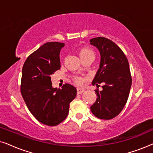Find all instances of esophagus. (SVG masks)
I'll return each instance as SVG.
<instances>
[{
    "label": "esophagus",
    "instance_id": "1",
    "mask_svg": "<svg viewBox=\"0 0 153 153\" xmlns=\"http://www.w3.org/2000/svg\"><path fill=\"white\" fill-rule=\"evenodd\" d=\"M85 91L84 88H77V94H81Z\"/></svg>",
    "mask_w": 153,
    "mask_h": 153
}]
</instances>
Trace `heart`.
I'll use <instances>...</instances> for the list:
<instances>
[{
	"mask_svg": "<svg viewBox=\"0 0 153 153\" xmlns=\"http://www.w3.org/2000/svg\"><path fill=\"white\" fill-rule=\"evenodd\" d=\"M79 55L80 56L81 58L83 57H86V56H95V53H94V51L88 47H83L81 49H79ZM75 82H76L77 84H81L83 82V79L80 78V77H76L75 78Z\"/></svg>",
	"mask_w": 153,
	"mask_h": 153,
	"instance_id": "heart-1",
	"label": "heart"
}]
</instances>
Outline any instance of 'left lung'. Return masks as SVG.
<instances>
[{"label": "left lung", "instance_id": "8db88e82", "mask_svg": "<svg viewBox=\"0 0 153 153\" xmlns=\"http://www.w3.org/2000/svg\"><path fill=\"white\" fill-rule=\"evenodd\" d=\"M90 42L99 50L101 57L92 84H103L102 91H95L97 97L91 110L97 118L110 120L120 114L128 99L131 85L129 62L120 47L110 39L98 37Z\"/></svg>", "mask_w": 153, "mask_h": 153}]
</instances>
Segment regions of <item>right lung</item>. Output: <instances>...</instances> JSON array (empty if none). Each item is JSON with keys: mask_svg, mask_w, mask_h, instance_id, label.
I'll return each instance as SVG.
<instances>
[{"mask_svg": "<svg viewBox=\"0 0 153 153\" xmlns=\"http://www.w3.org/2000/svg\"><path fill=\"white\" fill-rule=\"evenodd\" d=\"M61 42H47L28 56L22 68L21 93L27 107L39 122L56 126L69 113L76 89L65 83L61 89L52 87L51 76L60 68Z\"/></svg>", "mask_w": 153, "mask_h": 153, "instance_id": "add662e5", "label": "right lung"}]
</instances>
